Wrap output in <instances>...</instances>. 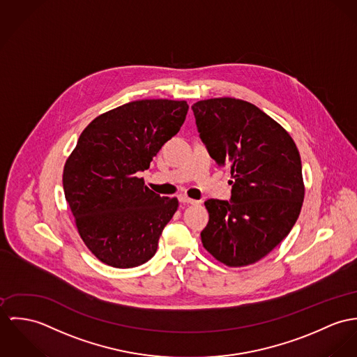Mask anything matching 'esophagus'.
<instances>
[{
    "instance_id": "1",
    "label": "esophagus",
    "mask_w": 357,
    "mask_h": 357,
    "mask_svg": "<svg viewBox=\"0 0 357 357\" xmlns=\"http://www.w3.org/2000/svg\"><path fill=\"white\" fill-rule=\"evenodd\" d=\"M179 201L183 202V204H197L198 201L193 199V198H189L188 196H179Z\"/></svg>"
}]
</instances>
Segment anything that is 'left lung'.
I'll use <instances>...</instances> for the list:
<instances>
[{"mask_svg": "<svg viewBox=\"0 0 357 357\" xmlns=\"http://www.w3.org/2000/svg\"><path fill=\"white\" fill-rule=\"evenodd\" d=\"M199 138L219 167L230 165V201L206 199L204 248L230 267L267 256L293 229L304 201L303 167L289 132L256 105L211 98L192 107Z\"/></svg>", "mask_w": 357, "mask_h": 357, "instance_id": "1", "label": "left lung"}]
</instances>
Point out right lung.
<instances>
[{
	"label": "right lung",
	"mask_w": 357,
	"mask_h": 357,
	"mask_svg": "<svg viewBox=\"0 0 357 357\" xmlns=\"http://www.w3.org/2000/svg\"><path fill=\"white\" fill-rule=\"evenodd\" d=\"M186 101L139 100L93 120L66 161L63 188L84 245L102 263L131 268L151 260L178 209L137 174L186 119Z\"/></svg>",
	"instance_id": "1"
}]
</instances>
